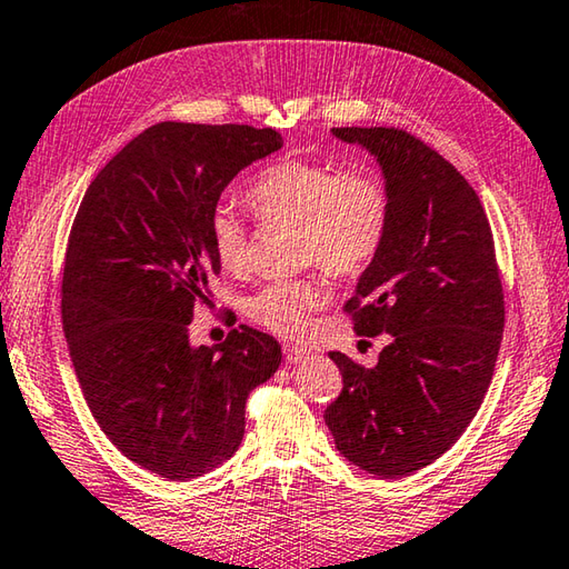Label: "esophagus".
Returning <instances> with one entry per match:
<instances>
[{"instance_id": "obj_1", "label": "esophagus", "mask_w": 569, "mask_h": 569, "mask_svg": "<svg viewBox=\"0 0 569 569\" xmlns=\"http://www.w3.org/2000/svg\"><path fill=\"white\" fill-rule=\"evenodd\" d=\"M283 355H286L288 362L298 365V362H303L310 352L306 348H298V345H283Z\"/></svg>"}]
</instances>
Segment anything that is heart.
I'll return each instance as SVG.
<instances>
[{"instance_id":"obj_1","label":"heart","mask_w":569,"mask_h":569,"mask_svg":"<svg viewBox=\"0 0 569 569\" xmlns=\"http://www.w3.org/2000/svg\"><path fill=\"white\" fill-rule=\"evenodd\" d=\"M247 199L259 219L300 227V263H320L340 278L370 269L392 221V197L380 172L370 167L340 170L330 160H278L249 184ZM209 241L221 269H249V233L231 207L211 211ZM328 298L330 288L322 276L273 281L247 300V316L276 336L298 340Z\"/></svg>"}]
</instances>
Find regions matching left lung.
Listing matches in <instances>:
<instances>
[{
  "label": "left lung",
  "instance_id": "8db88e82",
  "mask_svg": "<svg viewBox=\"0 0 569 569\" xmlns=\"http://www.w3.org/2000/svg\"><path fill=\"white\" fill-rule=\"evenodd\" d=\"M382 164L392 221L342 306L358 336H392L375 367L330 352L342 392L326 425L345 459L399 478L433 463L471 425L506 326L493 231L476 189L399 128H332Z\"/></svg>",
  "mask_w": 569,
  "mask_h": 569
}]
</instances>
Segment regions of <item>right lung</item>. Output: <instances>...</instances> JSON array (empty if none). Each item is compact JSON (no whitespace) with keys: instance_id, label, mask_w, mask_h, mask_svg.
Here are the masks:
<instances>
[{"instance_id":"1","label":"right lung","mask_w":569,"mask_h":569,"mask_svg":"<svg viewBox=\"0 0 569 569\" xmlns=\"http://www.w3.org/2000/svg\"><path fill=\"white\" fill-rule=\"evenodd\" d=\"M271 128L158 122L86 189L69 233L61 320L88 409L116 447L170 481L239 449L247 399L281 365V345L233 328L189 345L194 308L221 271L209 219L243 167L281 148Z\"/></svg>"}]
</instances>
